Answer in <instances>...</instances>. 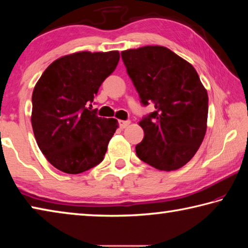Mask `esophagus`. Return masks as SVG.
Here are the masks:
<instances>
[{"label": "esophagus", "instance_id": "obj_1", "mask_svg": "<svg viewBox=\"0 0 248 248\" xmlns=\"http://www.w3.org/2000/svg\"><path fill=\"white\" fill-rule=\"evenodd\" d=\"M129 124H130V120H120L119 121V125H120L121 129L127 128Z\"/></svg>", "mask_w": 248, "mask_h": 248}]
</instances>
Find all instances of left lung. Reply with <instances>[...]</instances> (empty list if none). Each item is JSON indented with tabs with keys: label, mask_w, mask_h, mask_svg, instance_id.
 I'll return each instance as SVG.
<instances>
[{
	"label": "left lung",
	"mask_w": 248,
	"mask_h": 248,
	"mask_svg": "<svg viewBox=\"0 0 248 248\" xmlns=\"http://www.w3.org/2000/svg\"><path fill=\"white\" fill-rule=\"evenodd\" d=\"M121 58L142 105L155 108L139 123L144 138L136 146L138 157L159 170L180 169L207 131L208 93L198 73L162 46L124 50Z\"/></svg>",
	"instance_id": "8db88e82"
}]
</instances>
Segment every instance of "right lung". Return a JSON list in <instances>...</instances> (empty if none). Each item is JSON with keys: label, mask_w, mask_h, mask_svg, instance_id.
<instances>
[{"label": "right lung", "mask_w": 248, "mask_h": 248, "mask_svg": "<svg viewBox=\"0 0 248 248\" xmlns=\"http://www.w3.org/2000/svg\"><path fill=\"white\" fill-rule=\"evenodd\" d=\"M119 58L115 50L68 54L53 61L35 85L33 134L46 158L59 170L79 174L104 159L118 121L98 117L87 105Z\"/></svg>", "instance_id": "obj_1"}]
</instances>
